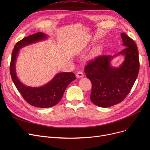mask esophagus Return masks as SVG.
Segmentation results:
<instances>
[{"label":"esophagus","instance_id":"34e87169","mask_svg":"<svg viewBox=\"0 0 150 150\" xmlns=\"http://www.w3.org/2000/svg\"><path fill=\"white\" fill-rule=\"evenodd\" d=\"M76 77H78V78H82V77H83V76H84V74H83V73L81 72V71H78V72L76 73Z\"/></svg>","mask_w":150,"mask_h":150}]
</instances>
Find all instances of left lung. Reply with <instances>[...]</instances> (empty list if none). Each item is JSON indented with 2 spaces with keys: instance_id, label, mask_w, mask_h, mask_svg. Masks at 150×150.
Instances as JSON below:
<instances>
[{
  "instance_id": "obj_1",
  "label": "left lung",
  "mask_w": 150,
  "mask_h": 150,
  "mask_svg": "<svg viewBox=\"0 0 150 150\" xmlns=\"http://www.w3.org/2000/svg\"><path fill=\"white\" fill-rule=\"evenodd\" d=\"M125 48L117 54L100 55L91 60L84 67V72L92 83L91 100L99 107L108 108L122 102L131 91L139 71L137 47L130 37L122 33ZM125 57L118 68L110 62L116 55Z\"/></svg>"
}]
</instances>
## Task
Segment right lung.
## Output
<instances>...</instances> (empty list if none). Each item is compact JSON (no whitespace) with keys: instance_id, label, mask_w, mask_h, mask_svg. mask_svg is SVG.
<instances>
[{"instance_id":"add662e5","label":"right lung","mask_w":150,"mask_h":150,"mask_svg":"<svg viewBox=\"0 0 150 150\" xmlns=\"http://www.w3.org/2000/svg\"><path fill=\"white\" fill-rule=\"evenodd\" d=\"M46 38L47 35L41 32L23 38L14 45L10 62V75L15 86L28 103L38 108H50L57 105L61 100L67 86L76 78L72 72L59 73L50 82L39 88L28 87L19 80L16 74L15 63L19 49Z\"/></svg>"}]
</instances>
